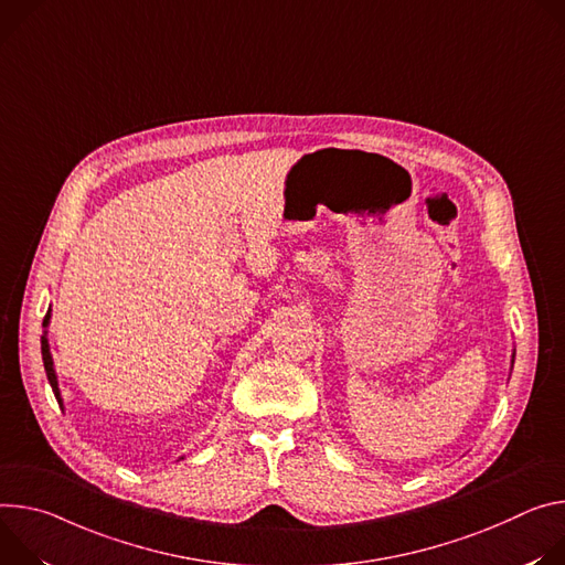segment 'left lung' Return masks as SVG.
<instances>
[{
	"label": "left lung",
	"mask_w": 565,
	"mask_h": 565,
	"mask_svg": "<svg viewBox=\"0 0 565 565\" xmlns=\"http://www.w3.org/2000/svg\"><path fill=\"white\" fill-rule=\"evenodd\" d=\"M514 356H516V350H512V367H514Z\"/></svg>",
	"instance_id": "left-lung-1"
}]
</instances>
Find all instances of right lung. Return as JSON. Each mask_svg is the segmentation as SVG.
I'll return each instance as SVG.
<instances>
[{"mask_svg":"<svg viewBox=\"0 0 565 565\" xmlns=\"http://www.w3.org/2000/svg\"><path fill=\"white\" fill-rule=\"evenodd\" d=\"M49 323H51V307H49L46 317H44V321H42L44 332H42V337H40V345H42V361H44L46 380H49V384H51V391H53L57 404L62 406V395H60V386H57V374H55V365H53V356H51V348H49V330H46ZM179 460H183V458H179Z\"/></svg>","mask_w":565,"mask_h":565,"instance_id":"right-lung-1","label":"right lung"}]
</instances>
